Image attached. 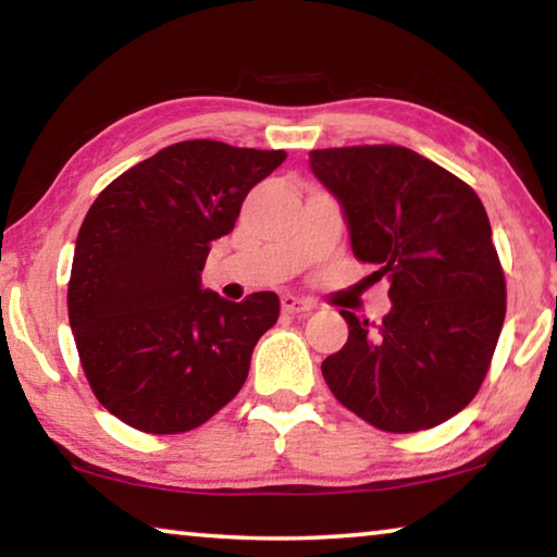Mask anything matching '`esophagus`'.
I'll use <instances>...</instances> for the list:
<instances>
[{"label":"esophagus","mask_w":557,"mask_h":557,"mask_svg":"<svg viewBox=\"0 0 557 557\" xmlns=\"http://www.w3.org/2000/svg\"><path fill=\"white\" fill-rule=\"evenodd\" d=\"M280 302L285 312H310L314 307L310 300H302V297H295V295H282Z\"/></svg>","instance_id":"esophagus-1"}]
</instances>
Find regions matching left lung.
<instances>
[{"label":"left lung","instance_id":"8db88e82","mask_svg":"<svg viewBox=\"0 0 557 557\" xmlns=\"http://www.w3.org/2000/svg\"><path fill=\"white\" fill-rule=\"evenodd\" d=\"M337 199L352 255L387 277L380 325L339 310L347 343L322 377L347 410L387 433L458 414L483 383L505 320V275L480 197L428 157L397 145L312 149Z\"/></svg>","mask_w":557,"mask_h":557}]
</instances>
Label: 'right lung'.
<instances>
[{"label":"right lung","instance_id":"obj_1","mask_svg":"<svg viewBox=\"0 0 557 557\" xmlns=\"http://www.w3.org/2000/svg\"><path fill=\"white\" fill-rule=\"evenodd\" d=\"M285 157L189 139L120 174L89 207L66 289L70 325L97 400L129 428L187 433L245 385L280 297L230 302L199 275L247 193Z\"/></svg>","mask_w":557,"mask_h":557}]
</instances>
